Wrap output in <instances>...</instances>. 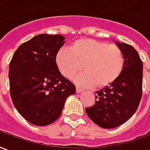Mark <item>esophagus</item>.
<instances>
[{
	"label": "esophagus",
	"mask_w": 150,
	"mask_h": 150,
	"mask_svg": "<svg viewBox=\"0 0 150 150\" xmlns=\"http://www.w3.org/2000/svg\"><path fill=\"white\" fill-rule=\"evenodd\" d=\"M83 91V90L82 88L76 87V92H77V93H80V92H82Z\"/></svg>",
	"instance_id": "esophagus-1"
}]
</instances>
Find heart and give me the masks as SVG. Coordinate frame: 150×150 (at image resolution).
<instances>
[{
  "label": "heart",
  "instance_id": "heart-1",
  "mask_svg": "<svg viewBox=\"0 0 150 150\" xmlns=\"http://www.w3.org/2000/svg\"><path fill=\"white\" fill-rule=\"evenodd\" d=\"M56 65L63 76L72 79L83 69L76 82L82 86L104 88L112 84L121 75L125 57L120 47L92 38H79L69 50H59Z\"/></svg>",
  "mask_w": 150,
  "mask_h": 150
}]
</instances>
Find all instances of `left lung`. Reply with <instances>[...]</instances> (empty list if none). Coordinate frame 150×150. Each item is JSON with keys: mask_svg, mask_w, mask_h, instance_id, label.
<instances>
[{"mask_svg": "<svg viewBox=\"0 0 150 150\" xmlns=\"http://www.w3.org/2000/svg\"><path fill=\"white\" fill-rule=\"evenodd\" d=\"M125 57L123 71L116 82L96 91L94 105L86 108L88 117L104 129L125 123L138 108L142 96L143 63L131 45L116 42Z\"/></svg>", "mask_w": 150, "mask_h": 150, "instance_id": "obj_1", "label": "left lung"}]
</instances>
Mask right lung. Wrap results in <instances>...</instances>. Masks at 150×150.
Instances as JSON below:
<instances>
[{
    "label": "right lung",
    "mask_w": 150,
    "mask_h": 150,
    "mask_svg": "<svg viewBox=\"0 0 150 150\" xmlns=\"http://www.w3.org/2000/svg\"><path fill=\"white\" fill-rule=\"evenodd\" d=\"M60 34H39L22 43L8 68L13 104L25 119L37 126L54 122L75 85L61 75L55 58L65 43Z\"/></svg>",
    "instance_id": "add662e5"
}]
</instances>
